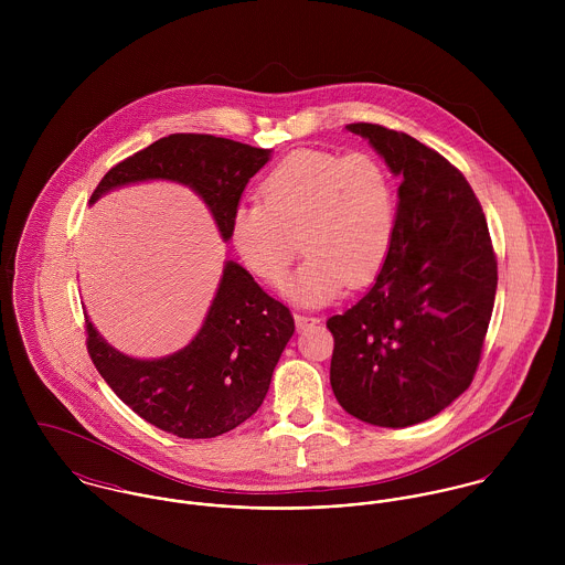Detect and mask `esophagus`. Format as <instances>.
Here are the masks:
<instances>
[{
    "label": "esophagus",
    "mask_w": 565,
    "mask_h": 565,
    "mask_svg": "<svg viewBox=\"0 0 565 565\" xmlns=\"http://www.w3.org/2000/svg\"><path fill=\"white\" fill-rule=\"evenodd\" d=\"M294 318H296L298 330H307L309 326H316V323L320 322V318H316V316H305V313H296Z\"/></svg>",
    "instance_id": "esophagus-1"
}]
</instances>
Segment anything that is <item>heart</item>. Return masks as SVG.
Here are the masks:
<instances>
[{
  "instance_id": "b5f03b06",
  "label": "heart",
  "mask_w": 565,
  "mask_h": 565,
  "mask_svg": "<svg viewBox=\"0 0 565 565\" xmlns=\"http://www.w3.org/2000/svg\"><path fill=\"white\" fill-rule=\"evenodd\" d=\"M260 198L235 209L231 237L243 265L271 287L285 282L302 247L307 258L289 285L298 302L322 305L345 285H370L392 254L398 189L367 152L298 150L267 173Z\"/></svg>"
}]
</instances>
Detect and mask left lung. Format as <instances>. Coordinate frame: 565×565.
<instances>
[{"instance_id":"obj_1","label":"left lung","mask_w":565,"mask_h":565,"mask_svg":"<svg viewBox=\"0 0 565 565\" xmlns=\"http://www.w3.org/2000/svg\"><path fill=\"white\" fill-rule=\"evenodd\" d=\"M403 178L398 231L374 287L326 326L330 385L354 417L387 428L430 419L472 383L493 311L498 263L466 175L417 139L350 124Z\"/></svg>"}]
</instances>
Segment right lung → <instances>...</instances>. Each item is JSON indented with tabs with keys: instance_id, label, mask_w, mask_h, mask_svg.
I'll return each mask as SVG.
<instances>
[{
	"instance_id": "1",
	"label": "right lung",
	"mask_w": 565,
	"mask_h": 565,
	"mask_svg": "<svg viewBox=\"0 0 565 565\" xmlns=\"http://www.w3.org/2000/svg\"><path fill=\"white\" fill-rule=\"evenodd\" d=\"M269 154L213 135H169L117 162L95 186L90 204L130 182H182L206 202L228 242L243 189ZM84 328L93 365L137 415L175 437L209 439L256 413L296 323L247 269L228 260L200 332L175 354L132 359L108 345L88 320Z\"/></svg>"
}]
</instances>
